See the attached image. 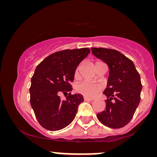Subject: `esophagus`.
Wrapping results in <instances>:
<instances>
[{"instance_id":"1","label":"esophagus","mask_w":157,"mask_h":157,"mask_svg":"<svg viewBox=\"0 0 157 157\" xmlns=\"http://www.w3.org/2000/svg\"><path fill=\"white\" fill-rule=\"evenodd\" d=\"M83 99H84L85 101H93L94 100V99L89 98V97H84Z\"/></svg>"}]
</instances>
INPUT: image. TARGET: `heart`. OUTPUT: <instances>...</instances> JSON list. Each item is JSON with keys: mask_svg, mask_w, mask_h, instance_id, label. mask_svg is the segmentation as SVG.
<instances>
[{"mask_svg": "<svg viewBox=\"0 0 157 157\" xmlns=\"http://www.w3.org/2000/svg\"><path fill=\"white\" fill-rule=\"evenodd\" d=\"M100 61H97L95 63L94 66L98 64ZM79 68H77L75 71V77L78 76ZM102 86L100 84L96 83V82H90V81H84L77 86V91L80 94H83L84 96L94 98L98 94V93L101 91Z\"/></svg>", "mask_w": 157, "mask_h": 157, "instance_id": "heart-1", "label": "heart"}]
</instances>
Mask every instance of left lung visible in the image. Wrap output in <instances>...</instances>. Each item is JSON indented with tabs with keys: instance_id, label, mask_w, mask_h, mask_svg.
<instances>
[{
	"instance_id": "obj_1",
	"label": "left lung",
	"mask_w": 157,
	"mask_h": 157,
	"mask_svg": "<svg viewBox=\"0 0 157 157\" xmlns=\"http://www.w3.org/2000/svg\"><path fill=\"white\" fill-rule=\"evenodd\" d=\"M95 57L108 65L109 76L103 94L107 97L105 109L97 113L101 123L120 128L132 119L140 102L142 83L134 63L120 52L105 48H91Z\"/></svg>"
}]
</instances>
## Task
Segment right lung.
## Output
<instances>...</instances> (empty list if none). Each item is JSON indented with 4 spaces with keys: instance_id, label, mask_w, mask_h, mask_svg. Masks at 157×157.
<instances>
[{
    "instance_id": "add662e5",
    "label": "right lung",
    "mask_w": 157,
    "mask_h": 157,
    "mask_svg": "<svg viewBox=\"0 0 157 157\" xmlns=\"http://www.w3.org/2000/svg\"><path fill=\"white\" fill-rule=\"evenodd\" d=\"M90 53L89 48L66 49L52 54L35 68L29 89L30 104L37 121L49 131H58L75 119L78 105L83 102L80 94L66 95L71 91L70 82L80 63Z\"/></svg>"
}]
</instances>
